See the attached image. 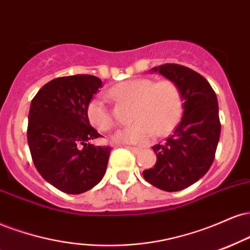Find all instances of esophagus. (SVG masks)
I'll use <instances>...</instances> for the list:
<instances>
[{
	"label": "esophagus",
	"instance_id": "esophagus-1",
	"mask_svg": "<svg viewBox=\"0 0 250 250\" xmlns=\"http://www.w3.org/2000/svg\"><path fill=\"white\" fill-rule=\"evenodd\" d=\"M128 150H130L131 152H134V154H138V152H141V148H136V146H125Z\"/></svg>",
	"mask_w": 250,
	"mask_h": 250
}]
</instances>
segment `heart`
<instances>
[{"instance_id": "b5f03b06", "label": "heart", "mask_w": 250, "mask_h": 250, "mask_svg": "<svg viewBox=\"0 0 250 250\" xmlns=\"http://www.w3.org/2000/svg\"><path fill=\"white\" fill-rule=\"evenodd\" d=\"M108 95L119 102L133 104L131 121L135 123L116 135L117 142L146 144L155 134L165 136L173 130L183 114L182 91L171 79L125 80L109 88ZM86 114L89 123L99 130L115 128L113 113L101 99L89 101Z\"/></svg>"}]
</instances>
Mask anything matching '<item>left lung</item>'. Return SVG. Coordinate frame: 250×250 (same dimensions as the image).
I'll return each instance as SVG.
<instances>
[{
	"label": "left lung",
	"instance_id": "8db88e82",
	"mask_svg": "<svg viewBox=\"0 0 250 250\" xmlns=\"http://www.w3.org/2000/svg\"><path fill=\"white\" fill-rule=\"evenodd\" d=\"M152 71L179 86L184 114L172 135L152 146L157 161L143 177L161 190L176 192L205 176L214 161L221 131L218 99L208 81L186 66L163 64Z\"/></svg>",
	"mask_w": 250,
	"mask_h": 250
}]
</instances>
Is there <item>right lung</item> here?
I'll return each mask as SVG.
<instances>
[{
	"label": "right lung",
	"instance_id": "obj_1",
	"mask_svg": "<svg viewBox=\"0 0 250 250\" xmlns=\"http://www.w3.org/2000/svg\"><path fill=\"white\" fill-rule=\"evenodd\" d=\"M102 81L91 74L49 81L32 99L28 144L41 176L59 191L80 194L100 183L112 148L94 146L102 137L89 125L86 109Z\"/></svg>",
	"mask_w": 250,
	"mask_h": 250
}]
</instances>
